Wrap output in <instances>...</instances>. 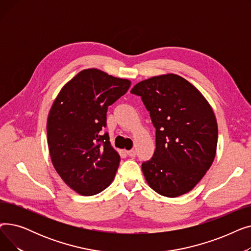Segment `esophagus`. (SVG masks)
Returning <instances> with one entry per match:
<instances>
[{"mask_svg":"<svg viewBox=\"0 0 251 251\" xmlns=\"http://www.w3.org/2000/svg\"><path fill=\"white\" fill-rule=\"evenodd\" d=\"M126 152H127V154H128L129 156H131V157H134V156L136 155V151H135L134 150H131V151H127Z\"/></svg>","mask_w":251,"mask_h":251,"instance_id":"esophagus-1","label":"esophagus"}]
</instances>
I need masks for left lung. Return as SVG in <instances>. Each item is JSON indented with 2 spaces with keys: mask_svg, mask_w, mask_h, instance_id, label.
<instances>
[{
  "mask_svg": "<svg viewBox=\"0 0 251 251\" xmlns=\"http://www.w3.org/2000/svg\"><path fill=\"white\" fill-rule=\"evenodd\" d=\"M131 94L141 97L155 128L153 156L141 166L150 187L166 197L189 192L216 156L218 124L212 105L173 73L142 80Z\"/></svg>",
  "mask_w": 251,
  "mask_h": 251,
  "instance_id": "1",
  "label": "left lung"
}]
</instances>
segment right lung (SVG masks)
<instances>
[{
    "label": "right lung",
    "instance_id": "add662e5",
    "mask_svg": "<svg viewBox=\"0 0 251 251\" xmlns=\"http://www.w3.org/2000/svg\"><path fill=\"white\" fill-rule=\"evenodd\" d=\"M128 79L97 68L84 69L65 83L48 116V146L62 180L80 195H95L113 182L120 155L105 127L108 107L124 96Z\"/></svg>",
    "mask_w": 251,
    "mask_h": 251
}]
</instances>
